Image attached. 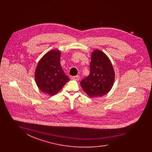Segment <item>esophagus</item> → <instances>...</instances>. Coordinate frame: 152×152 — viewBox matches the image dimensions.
Returning a JSON list of instances; mask_svg holds the SVG:
<instances>
[{
	"label": "esophagus",
	"instance_id": "esophagus-1",
	"mask_svg": "<svg viewBox=\"0 0 152 152\" xmlns=\"http://www.w3.org/2000/svg\"><path fill=\"white\" fill-rule=\"evenodd\" d=\"M71 79H72V80H76V81H77V80H79L80 79V76H72Z\"/></svg>",
	"mask_w": 152,
	"mask_h": 152
}]
</instances>
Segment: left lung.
I'll list each match as a JSON object with an SVG mask.
<instances>
[{
  "label": "left lung",
  "mask_w": 152,
  "mask_h": 152,
  "mask_svg": "<svg viewBox=\"0 0 152 152\" xmlns=\"http://www.w3.org/2000/svg\"><path fill=\"white\" fill-rule=\"evenodd\" d=\"M115 79V71L107 55L99 50L93 51L90 73L80 82L84 91L91 97L102 96L110 91Z\"/></svg>",
  "instance_id": "left-lung-1"
}]
</instances>
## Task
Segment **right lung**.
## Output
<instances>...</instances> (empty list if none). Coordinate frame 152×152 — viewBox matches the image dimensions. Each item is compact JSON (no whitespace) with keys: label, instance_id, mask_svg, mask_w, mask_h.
Returning a JSON list of instances; mask_svg holds the SVG:
<instances>
[{"label":"right lung","instance_id":"1","mask_svg":"<svg viewBox=\"0 0 152 152\" xmlns=\"http://www.w3.org/2000/svg\"><path fill=\"white\" fill-rule=\"evenodd\" d=\"M61 52L53 50L45 53L36 66L35 79L36 85L45 94L53 96L69 81L60 63Z\"/></svg>","mask_w":152,"mask_h":152}]
</instances>
